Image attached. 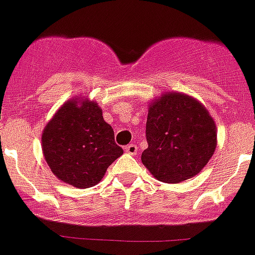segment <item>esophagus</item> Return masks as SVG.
<instances>
[{
  "instance_id": "obj_1",
  "label": "esophagus",
  "mask_w": 255,
  "mask_h": 255,
  "mask_svg": "<svg viewBox=\"0 0 255 255\" xmlns=\"http://www.w3.org/2000/svg\"><path fill=\"white\" fill-rule=\"evenodd\" d=\"M125 149H126V152H127V153L135 154V153H137V151H138V147L135 146V144L130 143V144H127V146L125 147Z\"/></svg>"
}]
</instances>
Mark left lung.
<instances>
[{
  "instance_id": "obj_1",
  "label": "left lung",
  "mask_w": 255,
  "mask_h": 255,
  "mask_svg": "<svg viewBox=\"0 0 255 255\" xmlns=\"http://www.w3.org/2000/svg\"><path fill=\"white\" fill-rule=\"evenodd\" d=\"M148 147L142 163L162 182L177 184L205 167L216 147V128L203 104L182 93H167L149 106Z\"/></svg>"
}]
</instances>
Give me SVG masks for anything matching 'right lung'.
<instances>
[{"label": "right lung", "instance_id": "obj_1", "mask_svg": "<svg viewBox=\"0 0 255 255\" xmlns=\"http://www.w3.org/2000/svg\"><path fill=\"white\" fill-rule=\"evenodd\" d=\"M75 99L61 106L42 132V152L52 173L87 189L98 184L123 149L95 102Z\"/></svg>", "mask_w": 255, "mask_h": 255}]
</instances>
